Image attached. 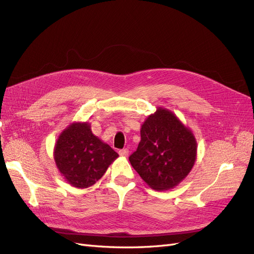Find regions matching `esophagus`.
Listing matches in <instances>:
<instances>
[{
    "label": "esophagus",
    "instance_id": "1",
    "mask_svg": "<svg viewBox=\"0 0 254 254\" xmlns=\"http://www.w3.org/2000/svg\"><path fill=\"white\" fill-rule=\"evenodd\" d=\"M119 153H120V156H121V157H124V158H126V157L128 156V153H129V150H128L127 148H125V149H121V150L119 151Z\"/></svg>",
    "mask_w": 254,
    "mask_h": 254
}]
</instances>
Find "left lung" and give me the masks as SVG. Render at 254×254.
<instances>
[{
	"label": "left lung",
	"mask_w": 254,
	"mask_h": 254,
	"mask_svg": "<svg viewBox=\"0 0 254 254\" xmlns=\"http://www.w3.org/2000/svg\"><path fill=\"white\" fill-rule=\"evenodd\" d=\"M141 141L129 157L132 167L152 190H167L180 184L197 159V141L190 128L163 107L141 126Z\"/></svg>",
	"instance_id": "obj_1"
}]
</instances>
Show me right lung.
Wrapping results in <instances>:
<instances>
[{
    "label": "right lung",
    "instance_id": "1",
    "mask_svg": "<svg viewBox=\"0 0 254 254\" xmlns=\"http://www.w3.org/2000/svg\"><path fill=\"white\" fill-rule=\"evenodd\" d=\"M53 156L66 183L77 189L94 186L119 157L93 134L89 122L70 123L59 134Z\"/></svg>",
    "mask_w": 254,
    "mask_h": 254
}]
</instances>
